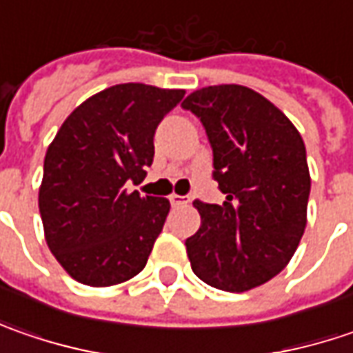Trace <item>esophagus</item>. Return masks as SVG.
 Returning <instances> with one entry per match:
<instances>
[{"label": "esophagus", "mask_w": 353, "mask_h": 353, "mask_svg": "<svg viewBox=\"0 0 353 353\" xmlns=\"http://www.w3.org/2000/svg\"><path fill=\"white\" fill-rule=\"evenodd\" d=\"M170 204L174 206V208H179V206H186L188 202H190V198L188 196H179V194H170Z\"/></svg>", "instance_id": "34e87169"}]
</instances>
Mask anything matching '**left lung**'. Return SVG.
<instances>
[{
	"label": "left lung",
	"instance_id": "left-lung-1",
	"mask_svg": "<svg viewBox=\"0 0 353 353\" xmlns=\"http://www.w3.org/2000/svg\"><path fill=\"white\" fill-rule=\"evenodd\" d=\"M206 129L222 204L194 200L200 230L184 245L210 287L243 292L279 275L306 228L310 174L301 133L245 86L222 84L183 102Z\"/></svg>",
	"mask_w": 353,
	"mask_h": 353
}]
</instances>
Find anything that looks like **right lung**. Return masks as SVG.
Segmentation results:
<instances>
[{"instance_id": "obj_1", "label": "right lung", "mask_w": 353, "mask_h": 353, "mask_svg": "<svg viewBox=\"0 0 353 353\" xmlns=\"http://www.w3.org/2000/svg\"><path fill=\"white\" fill-rule=\"evenodd\" d=\"M184 90L117 84L80 103L48 147L39 212L48 250L90 287L141 273L170 210L167 198L128 192L155 155L157 125Z\"/></svg>"}]
</instances>
